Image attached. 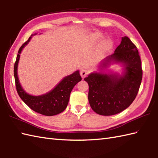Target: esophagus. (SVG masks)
<instances>
[{"instance_id": "esophagus-1", "label": "esophagus", "mask_w": 158, "mask_h": 158, "mask_svg": "<svg viewBox=\"0 0 158 158\" xmlns=\"http://www.w3.org/2000/svg\"><path fill=\"white\" fill-rule=\"evenodd\" d=\"M88 73H89L88 71H87V70H86V69H82L81 71H80V75H81L82 78H85V77L87 75H88Z\"/></svg>"}]
</instances>
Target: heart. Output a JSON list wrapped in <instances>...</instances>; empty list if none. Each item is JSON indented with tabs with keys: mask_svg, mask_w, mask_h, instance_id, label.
<instances>
[{
	"mask_svg": "<svg viewBox=\"0 0 158 158\" xmlns=\"http://www.w3.org/2000/svg\"><path fill=\"white\" fill-rule=\"evenodd\" d=\"M101 37H102V35L100 34H97L95 35L96 40H99ZM112 44H113V43H112V41L111 39H110V38H106V39H104L100 43V50L103 52H106L108 51H110V49L112 47Z\"/></svg>",
	"mask_w": 158,
	"mask_h": 158,
	"instance_id": "heart-1",
	"label": "heart"
}]
</instances>
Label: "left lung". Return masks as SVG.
Returning a JSON list of instances; mask_svg holds the SVG:
<instances>
[{"label":"left lung","instance_id":"1","mask_svg":"<svg viewBox=\"0 0 158 158\" xmlns=\"http://www.w3.org/2000/svg\"><path fill=\"white\" fill-rule=\"evenodd\" d=\"M111 62L124 66L121 76L118 73H91L85 78L89 84V101L92 110L102 115L120 113L135 100L140 85L143 71L137 48L127 36L122 38L114 53L101 62L100 68H106Z\"/></svg>","mask_w":158,"mask_h":158}]
</instances>
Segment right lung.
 I'll use <instances>...</instances> for the list:
<instances>
[{
	"instance_id": "obj_1",
	"label": "right lung",
	"mask_w": 158,
	"mask_h": 158,
	"mask_svg": "<svg viewBox=\"0 0 158 158\" xmlns=\"http://www.w3.org/2000/svg\"><path fill=\"white\" fill-rule=\"evenodd\" d=\"M31 38V36L19 48L14 65V77H15L17 92L23 102L37 113L47 116L59 114L67 107L71 91L77 83L81 81L82 78L78 70L73 72L72 74L65 77L53 89L46 94L40 96H32L27 93L22 89L19 82V78L17 76V65H18L21 52L29 43Z\"/></svg>"
}]
</instances>
